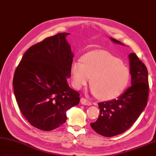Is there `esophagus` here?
<instances>
[{
	"mask_svg": "<svg viewBox=\"0 0 156 156\" xmlns=\"http://www.w3.org/2000/svg\"><path fill=\"white\" fill-rule=\"evenodd\" d=\"M81 103L82 105H91L92 103L90 101H88L86 99H84V98H81Z\"/></svg>",
	"mask_w": 156,
	"mask_h": 156,
	"instance_id": "obj_1",
	"label": "esophagus"
}]
</instances>
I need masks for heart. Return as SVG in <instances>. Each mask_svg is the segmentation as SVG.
<instances>
[{
    "mask_svg": "<svg viewBox=\"0 0 156 156\" xmlns=\"http://www.w3.org/2000/svg\"><path fill=\"white\" fill-rule=\"evenodd\" d=\"M73 86L81 89L91 77V92L100 99H112L121 93L130 79L129 68L121 60L105 51H94L74 62L70 69Z\"/></svg>",
    "mask_w": 156,
    "mask_h": 156,
    "instance_id": "1",
    "label": "heart"
}]
</instances>
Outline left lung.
Wrapping results in <instances>:
<instances>
[{"instance_id": "left-lung-1", "label": "left lung", "mask_w": 156, "mask_h": 156, "mask_svg": "<svg viewBox=\"0 0 156 156\" xmlns=\"http://www.w3.org/2000/svg\"><path fill=\"white\" fill-rule=\"evenodd\" d=\"M110 40L124 46L112 37ZM128 57L132 86L117 99L99 103V118L90 123L95 132L105 137L119 135L130 128L147 104L149 82L147 67L135 53H130Z\"/></svg>"}]
</instances>
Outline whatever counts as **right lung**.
<instances>
[{"instance_id":"add662e5","label":"right lung","mask_w":156,"mask_h":156,"mask_svg":"<svg viewBox=\"0 0 156 156\" xmlns=\"http://www.w3.org/2000/svg\"><path fill=\"white\" fill-rule=\"evenodd\" d=\"M60 33L30 47L16 68L13 91L22 114L33 126L51 131L64 124L66 112L80 103L67 79L74 55Z\"/></svg>"}]
</instances>
